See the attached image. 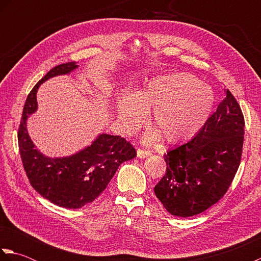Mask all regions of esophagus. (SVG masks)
<instances>
[{
  "label": "esophagus",
  "mask_w": 261,
  "mask_h": 261,
  "mask_svg": "<svg viewBox=\"0 0 261 261\" xmlns=\"http://www.w3.org/2000/svg\"><path fill=\"white\" fill-rule=\"evenodd\" d=\"M151 152L149 150H143V149H138L137 150V156L143 159V158H147L148 156H150Z\"/></svg>",
  "instance_id": "1"
}]
</instances>
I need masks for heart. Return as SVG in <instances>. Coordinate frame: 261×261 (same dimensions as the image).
Masks as SVG:
<instances>
[{
  "label": "heart",
  "instance_id": "heart-1",
  "mask_svg": "<svg viewBox=\"0 0 261 261\" xmlns=\"http://www.w3.org/2000/svg\"><path fill=\"white\" fill-rule=\"evenodd\" d=\"M214 94L210 86L186 73L160 75L138 91L126 92L118 104L121 130L132 135L145 123L147 112L156 129L143 135V141L152 143L160 135L169 143L190 140L201 130L213 110Z\"/></svg>",
  "mask_w": 261,
  "mask_h": 261
}]
</instances>
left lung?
<instances>
[{"instance_id": "obj_1", "label": "left lung", "mask_w": 261, "mask_h": 261, "mask_svg": "<svg viewBox=\"0 0 261 261\" xmlns=\"http://www.w3.org/2000/svg\"><path fill=\"white\" fill-rule=\"evenodd\" d=\"M245 119L229 90L196 136L165 153L166 174L154 194L170 214L204 212L228 191L239 168Z\"/></svg>"}]
</instances>
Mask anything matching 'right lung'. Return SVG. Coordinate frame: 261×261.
Returning a JSON list of instances; mask_svg holds the SVG:
<instances>
[{
    "mask_svg": "<svg viewBox=\"0 0 261 261\" xmlns=\"http://www.w3.org/2000/svg\"><path fill=\"white\" fill-rule=\"evenodd\" d=\"M79 68L75 62L58 65L32 88L22 112L19 149L31 186L48 201L65 208H81L99 196L119 166L137 156L136 149L120 136L98 135L90 146L67 157H47L36 149L27 120L37 112V92L42 83Z\"/></svg>",
    "mask_w": 261,
    "mask_h": 261,
    "instance_id": "add662e5",
    "label": "right lung"
}]
</instances>
